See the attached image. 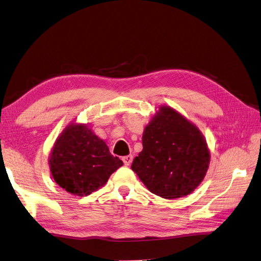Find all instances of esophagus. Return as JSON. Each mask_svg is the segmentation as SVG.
Wrapping results in <instances>:
<instances>
[{
  "mask_svg": "<svg viewBox=\"0 0 261 261\" xmlns=\"http://www.w3.org/2000/svg\"><path fill=\"white\" fill-rule=\"evenodd\" d=\"M122 160H123V163L125 166H130L131 163H132V160H133V156L131 155V154H129V155H124L123 158H122Z\"/></svg>",
  "mask_w": 261,
  "mask_h": 261,
  "instance_id": "34e87169",
  "label": "esophagus"
}]
</instances>
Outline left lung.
Listing matches in <instances>:
<instances>
[{
	"instance_id": "1",
	"label": "left lung",
	"mask_w": 261,
	"mask_h": 261,
	"mask_svg": "<svg viewBox=\"0 0 261 261\" xmlns=\"http://www.w3.org/2000/svg\"><path fill=\"white\" fill-rule=\"evenodd\" d=\"M142 145L131 169L161 198L190 195L207 173L210 153L203 135L170 107H160L145 126Z\"/></svg>"
}]
</instances>
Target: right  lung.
Returning <instances> with one entry per match:
<instances>
[{"label": "right lung", "mask_w": 261, "mask_h": 261, "mask_svg": "<svg viewBox=\"0 0 261 261\" xmlns=\"http://www.w3.org/2000/svg\"><path fill=\"white\" fill-rule=\"evenodd\" d=\"M123 165L87 124L71 123L54 143L48 166L54 181L65 191L88 196L103 187Z\"/></svg>", "instance_id": "right-lung-1"}]
</instances>
